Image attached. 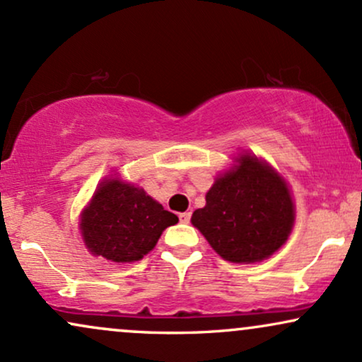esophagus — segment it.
Here are the masks:
<instances>
[{"label": "esophagus", "mask_w": 362, "mask_h": 362, "mask_svg": "<svg viewBox=\"0 0 362 362\" xmlns=\"http://www.w3.org/2000/svg\"><path fill=\"white\" fill-rule=\"evenodd\" d=\"M180 220L182 223H188L191 220V214L189 211H185V214H180Z\"/></svg>", "instance_id": "1"}]
</instances>
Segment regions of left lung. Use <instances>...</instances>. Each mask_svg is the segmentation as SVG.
<instances>
[{
	"instance_id": "1",
	"label": "left lung",
	"mask_w": 362,
	"mask_h": 362,
	"mask_svg": "<svg viewBox=\"0 0 362 362\" xmlns=\"http://www.w3.org/2000/svg\"><path fill=\"white\" fill-rule=\"evenodd\" d=\"M191 222L230 262H257L286 242L295 206L286 182L257 157L244 154L206 193Z\"/></svg>"
}]
</instances>
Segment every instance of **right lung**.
I'll return each instance as SVG.
<instances>
[{
  "mask_svg": "<svg viewBox=\"0 0 362 362\" xmlns=\"http://www.w3.org/2000/svg\"><path fill=\"white\" fill-rule=\"evenodd\" d=\"M177 216L164 210L142 188L108 180L81 216V232L95 256L113 262H134L154 249L164 228Z\"/></svg>",
  "mask_w": 362,
  "mask_h": 362,
  "instance_id": "add662e5",
  "label": "right lung"
}]
</instances>
